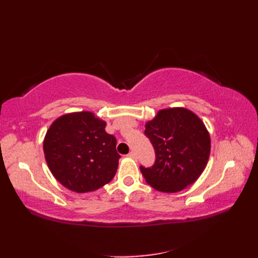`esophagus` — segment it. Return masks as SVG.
I'll return each mask as SVG.
<instances>
[{
    "instance_id": "34e87169",
    "label": "esophagus",
    "mask_w": 258,
    "mask_h": 258,
    "mask_svg": "<svg viewBox=\"0 0 258 258\" xmlns=\"http://www.w3.org/2000/svg\"><path fill=\"white\" fill-rule=\"evenodd\" d=\"M127 157H130V158H133V160H135V158H136L135 153H133V152H130L128 154H127Z\"/></svg>"
}]
</instances>
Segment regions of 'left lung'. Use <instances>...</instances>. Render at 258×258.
Returning a JSON list of instances; mask_svg holds the SVG:
<instances>
[{"label":"left lung","mask_w":258,"mask_h":258,"mask_svg":"<svg viewBox=\"0 0 258 258\" xmlns=\"http://www.w3.org/2000/svg\"><path fill=\"white\" fill-rule=\"evenodd\" d=\"M145 135L154 146L152 167L141 166L146 182L163 193H177L193 184L207 165L211 138L203 120L190 109H160L146 122Z\"/></svg>","instance_id":"obj_1"}]
</instances>
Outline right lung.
<instances>
[{"mask_svg":"<svg viewBox=\"0 0 258 258\" xmlns=\"http://www.w3.org/2000/svg\"><path fill=\"white\" fill-rule=\"evenodd\" d=\"M105 120L83 111L64 114L47 130L43 151L53 176L70 190L87 193L111 182L118 167L116 139Z\"/></svg>","mask_w":258,"mask_h":258,"instance_id":"1","label":"right lung"}]
</instances>
